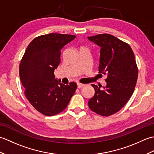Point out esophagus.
<instances>
[{"mask_svg":"<svg viewBox=\"0 0 154 154\" xmlns=\"http://www.w3.org/2000/svg\"><path fill=\"white\" fill-rule=\"evenodd\" d=\"M83 87H84V85L83 84L77 83V88H78V89H81V88H82Z\"/></svg>","mask_w":154,"mask_h":154,"instance_id":"1","label":"esophagus"}]
</instances>
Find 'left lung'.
<instances>
[{"mask_svg": "<svg viewBox=\"0 0 154 154\" xmlns=\"http://www.w3.org/2000/svg\"><path fill=\"white\" fill-rule=\"evenodd\" d=\"M88 40L100 48L99 73L107 77L103 89L91 84L95 93L88 104L97 114L110 116L125 105L134 91L138 75L134 54L128 44L112 35L99 34Z\"/></svg>", "mask_w": 154, "mask_h": 154, "instance_id": "1", "label": "left lung"}]
</instances>
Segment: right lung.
<instances>
[{
  "instance_id": "1",
  "label": "right lung",
  "mask_w": 154,
  "mask_h": 154,
  "mask_svg": "<svg viewBox=\"0 0 154 154\" xmlns=\"http://www.w3.org/2000/svg\"><path fill=\"white\" fill-rule=\"evenodd\" d=\"M76 35L51 33L35 38L28 45L20 64L19 74L24 94L35 109L45 116L62 112L77 89L55 78L61 51Z\"/></svg>"
}]
</instances>
